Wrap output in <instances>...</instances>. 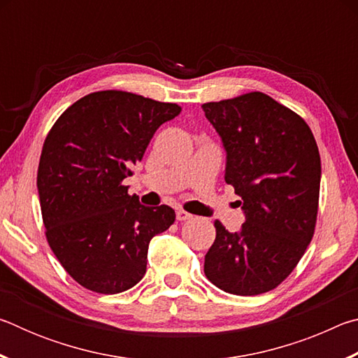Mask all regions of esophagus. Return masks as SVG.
Wrapping results in <instances>:
<instances>
[{"mask_svg": "<svg viewBox=\"0 0 358 358\" xmlns=\"http://www.w3.org/2000/svg\"><path fill=\"white\" fill-rule=\"evenodd\" d=\"M192 217V215L191 213H187V211H185V210H177V220L178 221H187V220H191Z\"/></svg>", "mask_w": 358, "mask_h": 358, "instance_id": "34e87169", "label": "esophagus"}]
</instances>
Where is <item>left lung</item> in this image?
Wrapping results in <instances>:
<instances>
[{"instance_id":"left-lung-1","label":"left lung","mask_w":358,"mask_h":358,"mask_svg":"<svg viewBox=\"0 0 358 358\" xmlns=\"http://www.w3.org/2000/svg\"><path fill=\"white\" fill-rule=\"evenodd\" d=\"M205 117L226 150L227 185L241 197L245 222L216 238L203 271L224 292L257 295L295 268L316 226L320 156L310 126L264 93L207 102Z\"/></svg>"}]
</instances>
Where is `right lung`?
Masks as SVG:
<instances>
[{
    "instance_id": "add662e5",
    "label": "right lung",
    "mask_w": 358,
    "mask_h": 358,
    "mask_svg": "<svg viewBox=\"0 0 358 358\" xmlns=\"http://www.w3.org/2000/svg\"><path fill=\"white\" fill-rule=\"evenodd\" d=\"M180 110L108 90L74 102L48 132L38 169L42 220L53 254L80 286L118 294L143 278L150 241L175 211L145 207L123 180Z\"/></svg>"
}]
</instances>
